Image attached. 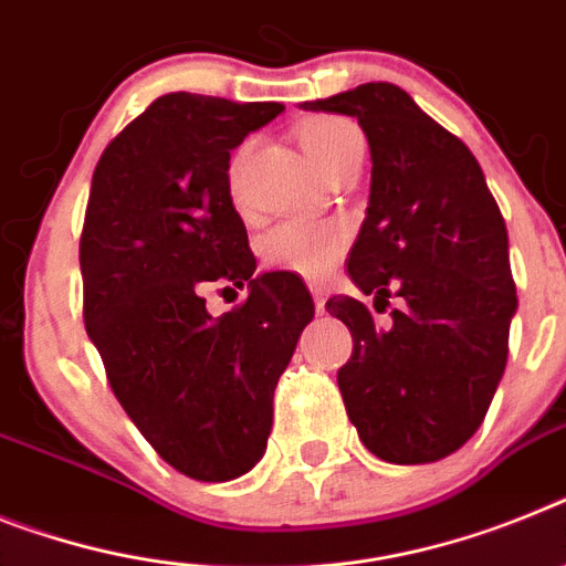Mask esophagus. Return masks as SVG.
Returning a JSON list of instances; mask_svg holds the SVG:
<instances>
[{
	"label": "esophagus",
	"instance_id": "1",
	"mask_svg": "<svg viewBox=\"0 0 566 566\" xmlns=\"http://www.w3.org/2000/svg\"><path fill=\"white\" fill-rule=\"evenodd\" d=\"M311 293H313V305H316V311H325V302H327V291L322 287V284H311Z\"/></svg>",
	"mask_w": 566,
	"mask_h": 566
}]
</instances>
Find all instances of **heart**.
<instances>
[{
  "label": "heart",
  "instance_id": "obj_1",
  "mask_svg": "<svg viewBox=\"0 0 566 566\" xmlns=\"http://www.w3.org/2000/svg\"><path fill=\"white\" fill-rule=\"evenodd\" d=\"M298 144L307 151V158L316 164L322 175L348 155L354 146H363V135L350 120L342 117H313L298 129ZM241 155L230 164L232 192L239 189ZM261 261L270 270L296 273L302 279H325L339 264L345 250V230L334 224H307V221H287L270 230L261 239Z\"/></svg>",
  "mask_w": 566,
  "mask_h": 566
}]
</instances>
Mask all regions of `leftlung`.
<instances>
[{
  "label": "left lung",
  "instance_id": "left-lung-1",
  "mask_svg": "<svg viewBox=\"0 0 566 566\" xmlns=\"http://www.w3.org/2000/svg\"><path fill=\"white\" fill-rule=\"evenodd\" d=\"M302 108L363 126L371 195L348 275L374 307L391 293L406 302L379 327L363 302L327 298L354 336L336 374L342 400L379 460L434 463L481 429L506 368L517 311L506 224L467 144L400 85L365 83Z\"/></svg>",
  "mask_w": 566,
  "mask_h": 566
}]
</instances>
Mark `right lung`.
I'll return each mask as SVG.
<instances>
[{
  "mask_svg": "<svg viewBox=\"0 0 566 566\" xmlns=\"http://www.w3.org/2000/svg\"><path fill=\"white\" fill-rule=\"evenodd\" d=\"M282 103L164 94L106 146L80 239L83 316L114 397L187 478L235 481L264 458L273 391L313 319L293 273H255L230 151ZM248 302L218 321L202 291Z\"/></svg>",
  "mask_w": 566,
  "mask_h": 566,
  "instance_id": "add662e5",
  "label": "right lung"
}]
</instances>
